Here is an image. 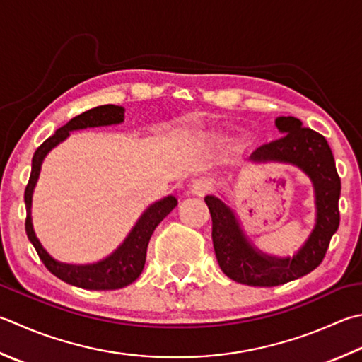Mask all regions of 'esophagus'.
Masks as SVG:
<instances>
[{
    "label": "esophagus",
    "instance_id": "1",
    "mask_svg": "<svg viewBox=\"0 0 362 362\" xmlns=\"http://www.w3.org/2000/svg\"><path fill=\"white\" fill-rule=\"evenodd\" d=\"M211 189V185H210V182H207V180H194L193 182V185L189 187V193L191 194H194V196H205L209 193V191Z\"/></svg>",
    "mask_w": 362,
    "mask_h": 362
}]
</instances>
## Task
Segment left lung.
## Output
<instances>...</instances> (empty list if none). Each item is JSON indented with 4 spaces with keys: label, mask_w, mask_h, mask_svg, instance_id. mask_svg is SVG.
<instances>
[{
    "label": "left lung",
    "mask_w": 362,
    "mask_h": 362,
    "mask_svg": "<svg viewBox=\"0 0 362 362\" xmlns=\"http://www.w3.org/2000/svg\"><path fill=\"white\" fill-rule=\"evenodd\" d=\"M282 138L256 148L250 160L256 165H292L309 177L314 187L315 224L306 242L292 257L270 256L252 245L242 229L235 210L224 197L205 196L211 215V238L216 260L228 278L245 286L274 287L298 279L322 264L341 215V179L328 141L320 133L304 129L300 119L281 116L274 120Z\"/></svg>",
    "instance_id": "obj_1"
}]
</instances>
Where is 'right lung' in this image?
Here are the masks:
<instances>
[{
	"mask_svg": "<svg viewBox=\"0 0 362 362\" xmlns=\"http://www.w3.org/2000/svg\"><path fill=\"white\" fill-rule=\"evenodd\" d=\"M122 106L117 105H102L97 108L81 112L80 116L74 117L72 120L61 127L54 132L53 136H49L44 144L37 147L34 152L33 163H31V175L25 189V205H26V235L30 242L37 251L40 260L48 268L49 273H53L56 278L67 282L70 286H76L86 290H116L132 284L133 281L138 279L146 264V252L147 245L151 240L155 228L165 219L174 207L177 205V199L169 194L163 199L153 202L143 211V215L138 218L134 223L129 235L120 243L110 256L105 259L94 262V264L86 265H74L64 264L53 259L42 243L39 242L37 235L34 232L31 207H33V193L37 185L42 163L45 157L53 151L56 146H59L62 141H66L70 133L84 129H94V127H108V125H119L124 122Z\"/></svg>",
	"mask_w": 362,
	"mask_h": 362,
	"instance_id": "add662e5",
	"label": "right lung"
}]
</instances>
